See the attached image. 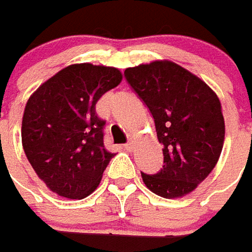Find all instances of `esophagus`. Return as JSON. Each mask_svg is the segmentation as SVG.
<instances>
[{"instance_id":"obj_1","label":"esophagus","mask_w":252,"mask_h":252,"mask_svg":"<svg viewBox=\"0 0 252 252\" xmlns=\"http://www.w3.org/2000/svg\"><path fill=\"white\" fill-rule=\"evenodd\" d=\"M124 149H126V151H132V149H133V143H132V139H129V140H128V142L124 144Z\"/></svg>"}]
</instances>
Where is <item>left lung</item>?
I'll use <instances>...</instances> for the list:
<instances>
[{
    "instance_id": "obj_1",
    "label": "left lung",
    "mask_w": 252,
    "mask_h": 252,
    "mask_svg": "<svg viewBox=\"0 0 252 252\" xmlns=\"http://www.w3.org/2000/svg\"><path fill=\"white\" fill-rule=\"evenodd\" d=\"M124 76L153 116L163 147L162 168L154 175L142 172L146 187L163 198L187 195L209 176L222 150L225 124L217 95L170 61L126 68Z\"/></svg>"
}]
</instances>
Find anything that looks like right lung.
<instances>
[{"label":"right lung","instance_id":"obj_1","mask_svg":"<svg viewBox=\"0 0 252 252\" xmlns=\"http://www.w3.org/2000/svg\"><path fill=\"white\" fill-rule=\"evenodd\" d=\"M121 79L112 66L69 65L30 96L23 149L40 180L60 196L86 198L114 157L103 146L106 121L96 116L95 103Z\"/></svg>","mask_w":252,"mask_h":252}]
</instances>
